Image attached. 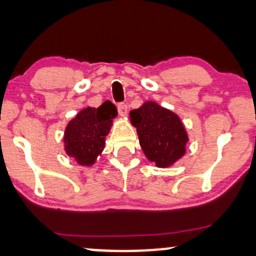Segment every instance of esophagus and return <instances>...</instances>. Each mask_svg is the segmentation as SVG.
Here are the masks:
<instances>
[{
  "mask_svg": "<svg viewBox=\"0 0 256 256\" xmlns=\"http://www.w3.org/2000/svg\"><path fill=\"white\" fill-rule=\"evenodd\" d=\"M118 114L120 116V117H125V116H128V105L119 104L118 105Z\"/></svg>",
  "mask_w": 256,
  "mask_h": 256,
  "instance_id": "esophagus-1",
  "label": "esophagus"
}]
</instances>
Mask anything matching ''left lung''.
I'll return each mask as SVG.
<instances>
[{"label":"left lung","mask_w":256,"mask_h":256,"mask_svg":"<svg viewBox=\"0 0 256 256\" xmlns=\"http://www.w3.org/2000/svg\"><path fill=\"white\" fill-rule=\"evenodd\" d=\"M145 157L157 168H170L186 152L189 136L178 114L148 100L130 111Z\"/></svg>","instance_id":"obj_1"}]
</instances>
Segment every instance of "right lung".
<instances>
[{"mask_svg": "<svg viewBox=\"0 0 256 256\" xmlns=\"http://www.w3.org/2000/svg\"><path fill=\"white\" fill-rule=\"evenodd\" d=\"M118 112L110 100L102 106L85 108L70 119L64 128V148L79 166H92L105 148L113 119Z\"/></svg>", "mask_w": 256, "mask_h": 256, "instance_id": "right-lung-1", "label": "right lung"}]
</instances>
